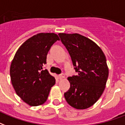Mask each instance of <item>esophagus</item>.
Listing matches in <instances>:
<instances>
[{
    "mask_svg": "<svg viewBox=\"0 0 125 125\" xmlns=\"http://www.w3.org/2000/svg\"><path fill=\"white\" fill-rule=\"evenodd\" d=\"M59 79H62V78H65V76H64V74H63V73H61V74L59 75Z\"/></svg>",
    "mask_w": 125,
    "mask_h": 125,
    "instance_id": "obj_1",
    "label": "esophagus"
}]
</instances>
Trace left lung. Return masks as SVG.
Here are the masks:
<instances>
[{"mask_svg": "<svg viewBox=\"0 0 125 125\" xmlns=\"http://www.w3.org/2000/svg\"><path fill=\"white\" fill-rule=\"evenodd\" d=\"M69 53L77 76L68 77L70 89L64 98L70 106L84 110L96 102L106 87L109 70L100 47L80 34H59Z\"/></svg>", "mask_w": 125, "mask_h": 125, "instance_id": "left-lung-1", "label": "left lung"}]
</instances>
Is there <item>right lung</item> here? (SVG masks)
<instances>
[{
  "mask_svg": "<svg viewBox=\"0 0 125 125\" xmlns=\"http://www.w3.org/2000/svg\"><path fill=\"white\" fill-rule=\"evenodd\" d=\"M55 33H39L26 40L17 49L10 66L11 84L17 94L31 106L47 100L55 79L43 70L47 55L56 41Z\"/></svg>",
  "mask_w": 125,
  "mask_h": 125,
  "instance_id": "right-lung-1",
  "label": "right lung"
}]
</instances>
